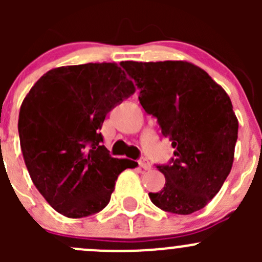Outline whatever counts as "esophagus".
<instances>
[{
    "mask_svg": "<svg viewBox=\"0 0 262 262\" xmlns=\"http://www.w3.org/2000/svg\"><path fill=\"white\" fill-rule=\"evenodd\" d=\"M138 165L141 166V167L143 168V170H149V168H150L149 161H148L147 158H144V157L139 158V160H138Z\"/></svg>",
    "mask_w": 262,
    "mask_h": 262,
    "instance_id": "esophagus-1",
    "label": "esophagus"
}]
</instances>
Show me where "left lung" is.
Listing matches in <instances>:
<instances>
[{
    "label": "left lung",
    "instance_id": "obj_1",
    "mask_svg": "<svg viewBox=\"0 0 262 262\" xmlns=\"http://www.w3.org/2000/svg\"><path fill=\"white\" fill-rule=\"evenodd\" d=\"M139 90L138 100L155 116L175 148L156 165L166 184L149 199L165 212L191 214L221 190L233 163L238 121L227 92L202 68L182 60L121 62Z\"/></svg>",
    "mask_w": 262,
    "mask_h": 262
}]
</instances>
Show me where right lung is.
Listing matches in <instances>:
<instances>
[{
  "mask_svg": "<svg viewBox=\"0 0 262 262\" xmlns=\"http://www.w3.org/2000/svg\"><path fill=\"white\" fill-rule=\"evenodd\" d=\"M134 91L114 63H87L48 71L26 95L18 115L21 150L34 185L58 213H99L119 173L137 166L112 157L100 133L107 113Z\"/></svg>",
  "mask_w": 262,
  "mask_h": 262,
  "instance_id": "1",
  "label": "right lung"
}]
</instances>
